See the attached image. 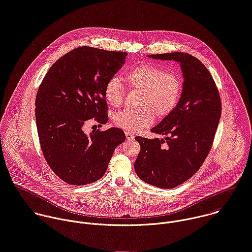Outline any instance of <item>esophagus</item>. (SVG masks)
Listing matches in <instances>:
<instances>
[{
	"label": "esophagus",
	"instance_id": "esophagus-1",
	"mask_svg": "<svg viewBox=\"0 0 252 252\" xmlns=\"http://www.w3.org/2000/svg\"><path fill=\"white\" fill-rule=\"evenodd\" d=\"M125 134H126V139L131 140V139H133V138H134V134H133L132 132H130V131H125Z\"/></svg>",
	"mask_w": 252,
	"mask_h": 252
}]
</instances>
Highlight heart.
<instances>
[{"label":"heart","mask_w":252,"mask_h":252,"mask_svg":"<svg viewBox=\"0 0 252 252\" xmlns=\"http://www.w3.org/2000/svg\"><path fill=\"white\" fill-rule=\"evenodd\" d=\"M124 80L130 89L141 91L138 110L126 109L115 116V123L127 130L139 131L149 126L155 116L164 118L176 107L181 91L182 81L173 72L141 64L126 71ZM125 89L118 78H111L105 86L104 95L107 102L118 108L122 105Z\"/></svg>","instance_id":"1"}]
</instances>
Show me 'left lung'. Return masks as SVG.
<instances>
[{
  "label": "left lung",
  "instance_id": "1",
  "mask_svg": "<svg viewBox=\"0 0 252 252\" xmlns=\"http://www.w3.org/2000/svg\"><path fill=\"white\" fill-rule=\"evenodd\" d=\"M147 57L177 62L184 80L175 109L151 128L166 137H135L140 144L134 162L137 176L149 185L170 189L190 179L205 161L220 119V99L211 73L191 54L170 52Z\"/></svg>",
  "mask_w": 252,
  "mask_h": 252
}]
</instances>
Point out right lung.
<instances>
[{"instance_id":"add662e5","label":"right lung","mask_w":252,"mask_h":252,"mask_svg":"<svg viewBox=\"0 0 252 252\" xmlns=\"http://www.w3.org/2000/svg\"><path fill=\"white\" fill-rule=\"evenodd\" d=\"M126 52L82 46L59 58L46 73L35 99V121L44 158L64 182L82 186L106 173L116 147L125 141L119 127L84 131L91 119L106 125L104 89L126 62Z\"/></svg>"}]
</instances>
